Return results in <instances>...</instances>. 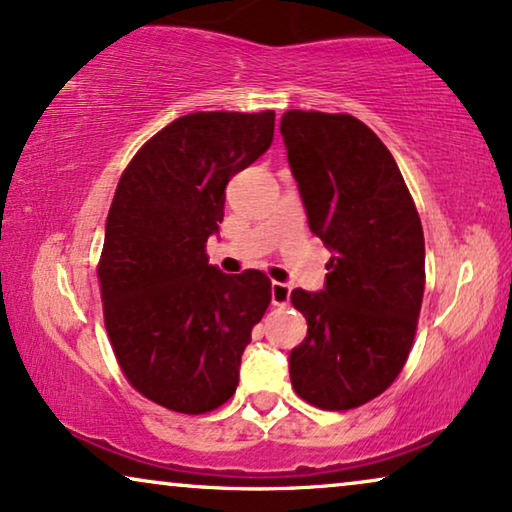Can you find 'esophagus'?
Wrapping results in <instances>:
<instances>
[{
  "label": "esophagus",
  "mask_w": 512,
  "mask_h": 512,
  "mask_svg": "<svg viewBox=\"0 0 512 512\" xmlns=\"http://www.w3.org/2000/svg\"><path fill=\"white\" fill-rule=\"evenodd\" d=\"M270 296H272V305H286L291 298V286L282 282H272Z\"/></svg>",
  "instance_id": "1"
}]
</instances>
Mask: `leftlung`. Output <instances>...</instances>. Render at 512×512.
I'll return each instance as SVG.
<instances>
[{
    "label": "left lung",
    "instance_id": "left-lung-1",
    "mask_svg": "<svg viewBox=\"0 0 512 512\" xmlns=\"http://www.w3.org/2000/svg\"><path fill=\"white\" fill-rule=\"evenodd\" d=\"M279 132L310 230L333 251L324 289L291 291L307 319L291 384L321 410H352L408 361L424 296L422 221L394 156L359 118L293 109Z\"/></svg>",
    "mask_w": 512,
    "mask_h": 512
}]
</instances>
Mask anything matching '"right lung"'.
I'll use <instances>...</instances> for the list:
<instances>
[{"label":"right lung","mask_w":512,"mask_h":512,"mask_svg":"<svg viewBox=\"0 0 512 512\" xmlns=\"http://www.w3.org/2000/svg\"><path fill=\"white\" fill-rule=\"evenodd\" d=\"M275 111H198L125 167L104 228V326L123 375L167 410L202 415L235 394L251 328L270 305L261 270L209 265L233 174L270 149Z\"/></svg>","instance_id":"add662e5"}]
</instances>
